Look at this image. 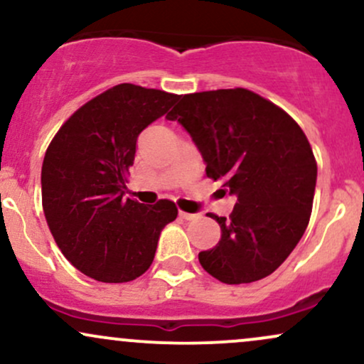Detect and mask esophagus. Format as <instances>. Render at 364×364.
Returning a JSON list of instances; mask_svg holds the SVG:
<instances>
[{
  "instance_id": "obj_1",
  "label": "esophagus",
  "mask_w": 364,
  "mask_h": 364,
  "mask_svg": "<svg viewBox=\"0 0 364 364\" xmlns=\"http://www.w3.org/2000/svg\"><path fill=\"white\" fill-rule=\"evenodd\" d=\"M179 217H181V219H185V220H193V219H196V214H188V212H179Z\"/></svg>"
}]
</instances>
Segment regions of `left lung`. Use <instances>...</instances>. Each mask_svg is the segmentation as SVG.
Here are the masks:
<instances>
[{
  "label": "left lung",
  "mask_w": 364,
  "mask_h": 364,
  "mask_svg": "<svg viewBox=\"0 0 364 364\" xmlns=\"http://www.w3.org/2000/svg\"><path fill=\"white\" fill-rule=\"evenodd\" d=\"M166 118L178 121L202 154L208 178L236 196L229 219L210 215L220 240L198 253L224 284L260 281L289 257L310 223L316 161L299 124L252 90L183 95Z\"/></svg>",
  "instance_id": "obj_1"
}]
</instances>
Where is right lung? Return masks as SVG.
Masks as SVG:
<instances>
[{
	"instance_id": "add662e5",
	"label": "right lung",
	"mask_w": 364,
	"mask_h": 364,
	"mask_svg": "<svg viewBox=\"0 0 364 364\" xmlns=\"http://www.w3.org/2000/svg\"><path fill=\"white\" fill-rule=\"evenodd\" d=\"M178 97L121 83L75 111L46 150V220L66 260L95 281L128 282L147 272L161 231L178 217L171 200L124 198L136 139Z\"/></svg>"
}]
</instances>
